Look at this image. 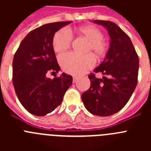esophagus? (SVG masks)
Segmentation results:
<instances>
[{
  "label": "esophagus",
  "mask_w": 151,
  "mask_h": 151,
  "mask_svg": "<svg viewBox=\"0 0 151 151\" xmlns=\"http://www.w3.org/2000/svg\"><path fill=\"white\" fill-rule=\"evenodd\" d=\"M77 79H78V77L75 76H73V82H74V83L76 82Z\"/></svg>",
  "instance_id": "1"
}]
</instances>
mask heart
Instances as JSON below:
<instances>
[{
	"mask_svg": "<svg viewBox=\"0 0 151 151\" xmlns=\"http://www.w3.org/2000/svg\"><path fill=\"white\" fill-rule=\"evenodd\" d=\"M78 32L89 41L88 51H93L98 57L106 55L109 45L104 39V35L99 28L94 26H82L78 29ZM73 34L68 29H61L56 32L53 38V47L57 52H63L69 48L73 41ZM60 63L63 71L69 74L81 75L94 66L95 57L91 53L79 55L75 53H67L60 56Z\"/></svg>",
	"mask_w": 151,
	"mask_h": 151,
	"instance_id": "b5f03b06",
	"label": "heart"
}]
</instances>
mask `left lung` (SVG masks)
Here are the masks:
<instances>
[{
  "label": "left lung",
  "mask_w": 151,
  "mask_h": 151,
  "mask_svg": "<svg viewBox=\"0 0 151 151\" xmlns=\"http://www.w3.org/2000/svg\"><path fill=\"white\" fill-rule=\"evenodd\" d=\"M106 28L110 46L104 60L94 72L104 76L97 78L94 73L88 76L91 86L82 94L85 108L99 116H108L125 106L138 83L139 59L126 33L114 22L94 20Z\"/></svg>",
  "instance_id": "1"
}]
</instances>
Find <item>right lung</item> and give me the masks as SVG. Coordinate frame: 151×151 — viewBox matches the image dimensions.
I'll use <instances>...</instances> for the list:
<instances>
[{"label": "right lung", "instance_id": "add662e5", "mask_svg": "<svg viewBox=\"0 0 151 151\" xmlns=\"http://www.w3.org/2000/svg\"><path fill=\"white\" fill-rule=\"evenodd\" d=\"M70 22H51L31 31L14 54L13 87L21 104L33 115L43 116L55 110L73 83V77L66 73L53 79L47 77L60 70L53 47L54 34Z\"/></svg>", "mask_w": 151, "mask_h": 151}]
</instances>
